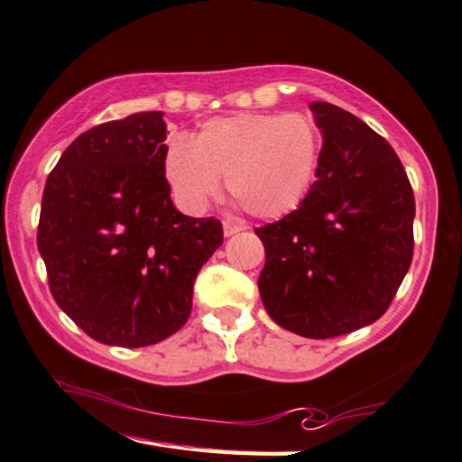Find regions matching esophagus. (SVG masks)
<instances>
[{
  "label": "esophagus",
  "mask_w": 462,
  "mask_h": 462,
  "mask_svg": "<svg viewBox=\"0 0 462 462\" xmlns=\"http://www.w3.org/2000/svg\"><path fill=\"white\" fill-rule=\"evenodd\" d=\"M222 230H224V236H234V234H238L242 230V226L234 222H224Z\"/></svg>",
  "instance_id": "34e87169"
}]
</instances>
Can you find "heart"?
Wrapping results in <instances>:
<instances>
[{"label": "heart", "instance_id": "1", "mask_svg": "<svg viewBox=\"0 0 462 462\" xmlns=\"http://www.w3.org/2000/svg\"><path fill=\"white\" fill-rule=\"evenodd\" d=\"M321 137L305 113H238L208 121L196 139L170 141L165 178L186 212H204L226 175L230 194L258 217H281L303 202Z\"/></svg>", "mask_w": 462, "mask_h": 462}]
</instances>
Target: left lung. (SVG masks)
<instances>
[{
  "label": "left lung",
  "instance_id": "obj_1",
  "mask_svg": "<svg viewBox=\"0 0 462 462\" xmlns=\"http://www.w3.org/2000/svg\"><path fill=\"white\" fill-rule=\"evenodd\" d=\"M323 147L303 202L256 228L264 309L282 329L329 339L372 325L404 281L414 250V194L396 151L323 100L309 105Z\"/></svg>",
  "mask_w": 462,
  "mask_h": 462
}]
</instances>
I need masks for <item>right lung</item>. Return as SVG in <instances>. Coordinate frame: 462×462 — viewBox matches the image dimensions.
I'll list each match as a JSON object with an SVG mask.
<instances>
[{"instance_id":"obj_1","label":"right lung","mask_w":462,"mask_h":462,"mask_svg":"<svg viewBox=\"0 0 462 462\" xmlns=\"http://www.w3.org/2000/svg\"><path fill=\"white\" fill-rule=\"evenodd\" d=\"M167 125L147 111L97 125L48 175L38 250L58 307L92 339L145 347L180 331L194 282L222 246L216 217L175 209Z\"/></svg>"}]
</instances>
